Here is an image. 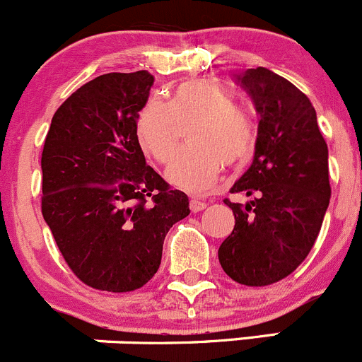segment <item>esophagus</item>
I'll use <instances>...</instances> for the list:
<instances>
[{
	"mask_svg": "<svg viewBox=\"0 0 362 362\" xmlns=\"http://www.w3.org/2000/svg\"><path fill=\"white\" fill-rule=\"evenodd\" d=\"M206 208H208V202L201 201V199L192 197V201H190V209H192V211L197 213V211H202V209H206Z\"/></svg>",
	"mask_w": 362,
	"mask_h": 362,
	"instance_id": "1",
	"label": "esophagus"
}]
</instances>
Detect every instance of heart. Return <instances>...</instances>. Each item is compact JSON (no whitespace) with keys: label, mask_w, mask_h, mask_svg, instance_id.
Returning <instances> with one entry per match:
<instances>
[{"label":"heart","mask_w":362,"mask_h":362,"mask_svg":"<svg viewBox=\"0 0 362 362\" xmlns=\"http://www.w3.org/2000/svg\"><path fill=\"white\" fill-rule=\"evenodd\" d=\"M188 127L190 146L179 151L167 168L168 181L185 190H206L215 183L222 163H245L256 149L252 117L211 80L185 81L170 101L156 95L147 99L136 115L135 135L144 153L167 163Z\"/></svg>","instance_id":"obj_1"}]
</instances>
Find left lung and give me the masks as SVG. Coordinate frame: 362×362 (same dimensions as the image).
Wrapping results in <instances>:
<instances>
[{
    "label": "left lung",
    "instance_id": "8db88e82",
    "mask_svg": "<svg viewBox=\"0 0 362 362\" xmlns=\"http://www.w3.org/2000/svg\"><path fill=\"white\" fill-rule=\"evenodd\" d=\"M252 98L257 144L252 165L230 188L252 201L226 199L235 229L218 261L233 281L268 286L288 277L308 257L330 201L329 149L304 92L264 67L236 76Z\"/></svg>",
    "mask_w": 362,
    "mask_h": 362
}]
</instances>
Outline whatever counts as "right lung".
<instances>
[{
    "label": "right lung",
    "mask_w": 362,
    "mask_h": 362,
    "mask_svg": "<svg viewBox=\"0 0 362 362\" xmlns=\"http://www.w3.org/2000/svg\"><path fill=\"white\" fill-rule=\"evenodd\" d=\"M154 78L98 76L69 95L44 142L42 215L74 275L112 293L142 288L190 202L146 163L135 135Z\"/></svg>",
    "instance_id": "1"
}]
</instances>
